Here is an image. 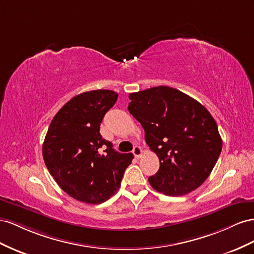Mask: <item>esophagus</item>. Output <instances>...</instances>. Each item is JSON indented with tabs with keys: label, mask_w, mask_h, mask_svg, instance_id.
Instances as JSON below:
<instances>
[{
	"label": "esophagus",
	"mask_w": 254,
	"mask_h": 254,
	"mask_svg": "<svg viewBox=\"0 0 254 254\" xmlns=\"http://www.w3.org/2000/svg\"><path fill=\"white\" fill-rule=\"evenodd\" d=\"M133 154L135 155L136 158H139L142 154V151H141V148L139 146H135L134 149H133Z\"/></svg>",
	"instance_id": "esophagus-1"
}]
</instances>
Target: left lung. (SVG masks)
I'll use <instances>...</instances> for the list:
<instances>
[{"label": "left lung", "instance_id": "1", "mask_svg": "<svg viewBox=\"0 0 254 254\" xmlns=\"http://www.w3.org/2000/svg\"><path fill=\"white\" fill-rule=\"evenodd\" d=\"M127 110L140 122L144 139L159 159L149 182L167 195H183L203 184L218 159L222 140L217 123L197 100L168 86L128 96Z\"/></svg>", "mask_w": 254, "mask_h": 254}]
</instances>
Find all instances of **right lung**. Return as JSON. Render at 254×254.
<instances>
[{
    "label": "right lung",
    "instance_id": "right-lung-1",
    "mask_svg": "<svg viewBox=\"0 0 254 254\" xmlns=\"http://www.w3.org/2000/svg\"><path fill=\"white\" fill-rule=\"evenodd\" d=\"M118 93L99 89L72 98L51 121L43 159L62 190L75 200L99 204L119 190L132 153H119L100 134L106 112Z\"/></svg>",
    "mask_w": 254,
    "mask_h": 254
}]
</instances>
